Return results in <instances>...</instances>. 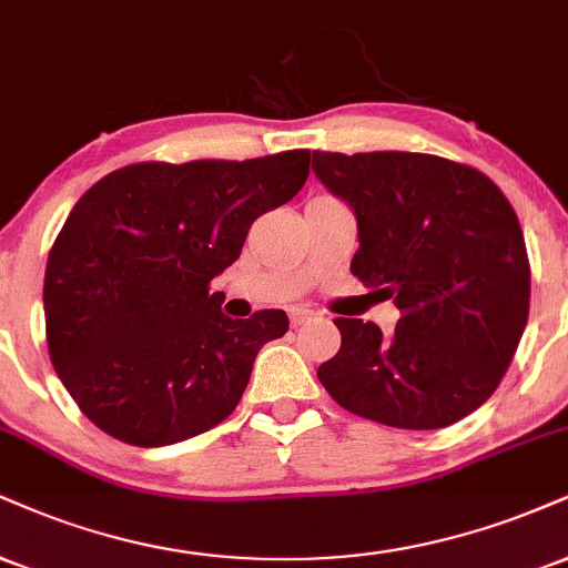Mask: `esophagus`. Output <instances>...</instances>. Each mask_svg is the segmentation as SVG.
Listing matches in <instances>:
<instances>
[{
  "instance_id": "34e87169",
  "label": "esophagus",
  "mask_w": 568,
  "mask_h": 568,
  "mask_svg": "<svg viewBox=\"0 0 568 568\" xmlns=\"http://www.w3.org/2000/svg\"><path fill=\"white\" fill-rule=\"evenodd\" d=\"M288 314H291L293 325H304V323H310V320L317 317V312L310 310V306H291Z\"/></svg>"
}]
</instances>
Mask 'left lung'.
I'll return each mask as SVG.
<instances>
[{
    "label": "left lung",
    "mask_w": 568,
    "mask_h": 568,
    "mask_svg": "<svg viewBox=\"0 0 568 568\" xmlns=\"http://www.w3.org/2000/svg\"><path fill=\"white\" fill-rule=\"evenodd\" d=\"M314 174L357 214L352 275L394 298L399 323L333 320L341 349L317 367L341 407L394 428H444L500 386L529 320L531 272L503 190L442 155L314 150Z\"/></svg>",
    "instance_id": "left-lung-1"
}]
</instances>
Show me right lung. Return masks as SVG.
Returning <instances> with one entry per match:
<instances>
[{
  "mask_svg": "<svg viewBox=\"0 0 568 568\" xmlns=\"http://www.w3.org/2000/svg\"><path fill=\"white\" fill-rule=\"evenodd\" d=\"M310 176V150L248 161H142L94 182L44 272L47 349L81 413L113 439L166 447L222 423L283 310L232 320L211 280L251 224Z\"/></svg>",
  "mask_w": 568,
  "mask_h": 568,
  "instance_id": "right-lung-1",
  "label": "right lung"
}]
</instances>
